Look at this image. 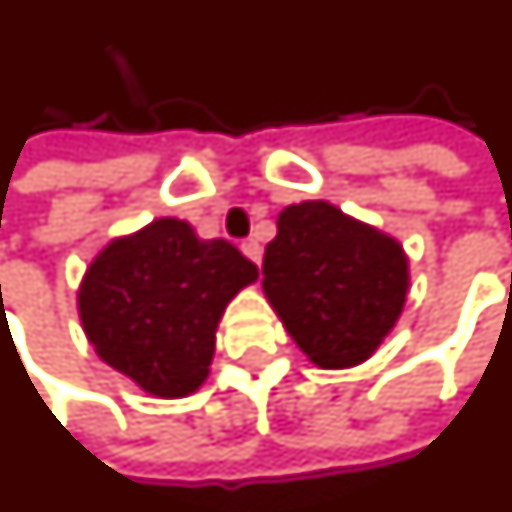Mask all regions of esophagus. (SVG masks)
I'll list each match as a JSON object with an SVG mask.
<instances>
[{"instance_id": "34e87169", "label": "esophagus", "mask_w": 512, "mask_h": 512, "mask_svg": "<svg viewBox=\"0 0 512 512\" xmlns=\"http://www.w3.org/2000/svg\"><path fill=\"white\" fill-rule=\"evenodd\" d=\"M241 252H244V255L252 260V263H257V266H260V260H263V246L257 244L255 238L244 241V244H241Z\"/></svg>"}]
</instances>
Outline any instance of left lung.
<instances>
[{"label": "left lung", "instance_id": "1", "mask_svg": "<svg viewBox=\"0 0 512 512\" xmlns=\"http://www.w3.org/2000/svg\"><path fill=\"white\" fill-rule=\"evenodd\" d=\"M263 291L316 366L366 360L405 307L407 257L327 202L285 207L263 257Z\"/></svg>", "mask_w": 512, "mask_h": 512}]
</instances>
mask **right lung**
Returning a JSON list of instances; mask_svg holds the SVG:
<instances>
[{"label":"right lung","mask_w":512,"mask_h":512,"mask_svg":"<svg viewBox=\"0 0 512 512\" xmlns=\"http://www.w3.org/2000/svg\"><path fill=\"white\" fill-rule=\"evenodd\" d=\"M255 280L257 266L230 241H199L191 224L157 219L91 263L82 327L107 366L177 399L205 382L221 313Z\"/></svg>","instance_id":"obj_1"}]
</instances>
